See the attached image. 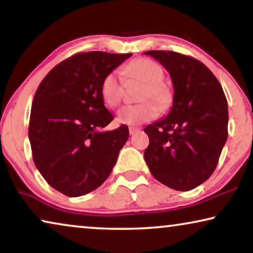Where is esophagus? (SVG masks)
<instances>
[{"label": "esophagus", "instance_id": "obj_1", "mask_svg": "<svg viewBox=\"0 0 253 253\" xmlns=\"http://www.w3.org/2000/svg\"><path fill=\"white\" fill-rule=\"evenodd\" d=\"M139 131H140L139 127H136V126H130V127H129V132H130V134H134V133L139 132Z\"/></svg>", "mask_w": 253, "mask_h": 253}]
</instances>
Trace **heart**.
<instances>
[{
	"label": "heart",
	"instance_id": "b5f03b06",
	"mask_svg": "<svg viewBox=\"0 0 253 253\" xmlns=\"http://www.w3.org/2000/svg\"><path fill=\"white\" fill-rule=\"evenodd\" d=\"M123 74L146 83L141 94V100L148 101L122 107L117 113V121L126 126H139L155 119L160 114V107L157 104L165 107L170 100L169 91L162 84L165 78L162 68L148 58H139L127 64L123 69ZM123 94L124 81L122 76L117 71L108 72L100 84V95L103 102L109 107H116L122 101ZM150 98H154L158 103L151 102Z\"/></svg>",
	"mask_w": 253,
	"mask_h": 253
}]
</instances>
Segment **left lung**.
Masks as SVG:
<instances>
[{
	"instance_id": "left-lung-1",
	"label": "left lung",
	"mask_w": 253,
	"mask_h": 253,
	"mask_svg": "<svg viewBox=\"0 0 253 253\" xmlns=\"http://www.w3.org/2000/svg\"><path fill=\"white\" fill-rule=\"evenodd\" d=\"M169 72L174 86L170 112L145 127L144 152L159 182L189 191L215 170L228 137V103L212 71L196 58L176 51L148 50Z\"/></svg>"
}]
</instances>
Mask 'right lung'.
Returning a JSON list of instances; mask_svg holds the SVG:
<instances>
[{
    "instance_id": "obj_1",
    "label": "right lung",
    "mask_w": 253,
    "mask_h": 253,
    "mask_svg": "<svg viewBox=\"0 0 253 253\" xmlns=\"http://www.w3.org/2000/svg\"><path fill=\"white\" fill-rule=\"evenodd\" d=\"M131 55L76 54L51 69L34 94L29 126L34 165L65 196L99 188L129 138L126 126L103 130L114 116L100 95V84Z\"/></svg>"
}]
</instances>
